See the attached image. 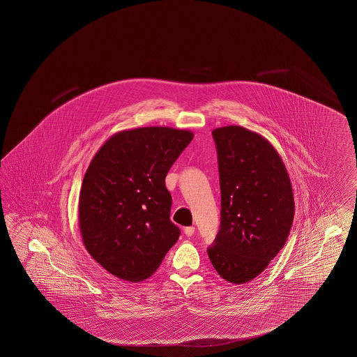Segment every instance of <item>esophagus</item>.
<instances>
[{"label":"esophagus","instance_id":"obj_1","mask_svg":"<svg viewBox=\"0 0 357 357\" xmlns=\"http://www.w3.org/2000/svg\"><path fill=\"white\" fill-rule=\"evenodd\" d=\"M184 234H185L187 237H191L195 234V227H185L184 228Z\"/></svg>","mask_w":357,"mask_h":357}]
</instances>
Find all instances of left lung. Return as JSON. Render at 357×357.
I'll return each mask as SVG.
<instances>
[{
	"mask_svg": "<svg viewBox=\"0 0 357 357\" xmlns=\"http://www.w3.org/2000/svg\"><path fill=\"white\" fill-rule=\"evenodd\" d=\"M220 183V229L208 249L219 276L245 284L287 243L294 219L290 178L268 140L241 126L213 130Z\"/></svg>",
	"mask_w": 357,
	"mask_h": 357,
	"instance_id": "8db88e82",
	"label": "left lung"
}]
</instances>
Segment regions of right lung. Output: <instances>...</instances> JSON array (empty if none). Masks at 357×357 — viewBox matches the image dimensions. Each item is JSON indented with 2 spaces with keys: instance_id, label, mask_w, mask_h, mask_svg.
Instances as JSON below:
<instances>
[{
  "instance_id": "right-lung-1",
  "label": "right lung",
  "mask_w": 357,
  "mask_h": 357,
  "mask_svg": "<svg viewBox=\"0 0 357 357\" xmlns=\"http://www.w3.org/2000/svg\"><path fill=\"white\" fill-rule=\"evenodd\" d=\"M192 138L165 126L119 131L93 157L79 191V231L93 259L116 278L152 276L178 241L165 178Z\"/></svg>"
}]
</instances>
